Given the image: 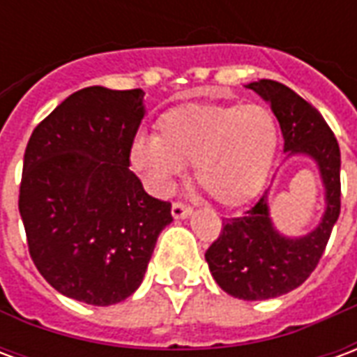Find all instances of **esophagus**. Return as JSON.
Wrapping results in <instances>:
<instances>
[{
    "mask_svg": "<svg viewBox=\"0 0 357 357\" xmlns=\"http://www.w3.org/2000/svg\"><path fill=\"white\" fill-rule=\"evenodd\" d=\"M193 214V210L191 206H185V204H181V202H174L172 204V216L176 218V220H185Z\"/></svg>",
    "mask_w": 357,
    "mask_h": 357,
    "instance_id": "34e87169",
    "label": "esophagus"
}]
</instances>
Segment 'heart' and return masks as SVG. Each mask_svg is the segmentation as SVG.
<instances>
[{"label":"heart","instance_id":"b5f03b06","mask_svg":"<svg viewBox=\"0 0 357 357\" xmlns=\"http://www.w3.org/2000/svg\"><path fill=\"white\" fill-rule=\"evenodd\" d=\"M279 128L260 102H187L166 110L156 137L132 143L130 162L158 193H168L187 164L224 206H241L262 191L273 166Z\"/></svg>","mask_w":357,"mask_h":357}]
</instances>
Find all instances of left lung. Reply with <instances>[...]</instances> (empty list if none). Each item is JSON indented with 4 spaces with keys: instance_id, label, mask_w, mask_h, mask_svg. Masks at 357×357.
I'll return each instance as SVG.
<instances>
[{
    "instance_id": "obj_1",
    "label": "left lung",
    "mask_w": 357,
    "mask_h": 357,
    "mask_svg": "<svg viewBox=\"0 0 357 357\" xmlns=\"http://www.w3.org/2000/svg\"><path fill=\"white\" fill-rule=\"evenodd\" d=\"M247 88L269 102L287 156L312 158L325 189V212L306 235L287 237L277 229L266 191L245 216L225 220L220 237L206 250L210 273L222 291L241 300H268L304 283L327 247L340 214V149L319 110L291 88L273 80L250 82Z\"/></svg>"
}]
</instances>
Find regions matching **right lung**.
<instances>
[{"label": "right lung", "mask_w": 357, "mask_h": 357, "mask_svg": "<svg viewBox=\"0 0 357 357\" xmlns=\"http://www.w3.org/2000/svg\"><path fill=\"white\" fill-rule=\"evenodd\" d=\"M141 89L91 86L36 126L19 210L43 279L68 298L110 306L137 291L170 202L145 193L130 149L145 116Z\"/></svg>", "instance_id": "obj_1"}]
</instances>
